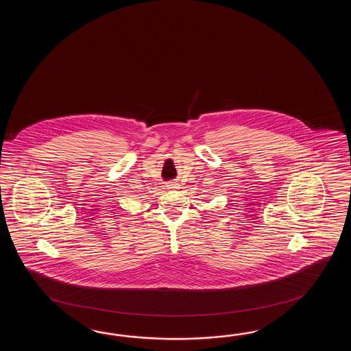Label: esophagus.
I'll return each mask as SVG.
<instances>
[{"label":"esophagus","mask_w":351,"mask_h":351,"mask_svg":"<svg viewBox=\"0 0 351 351\" xmlns=\"http://www.w3.org/2000/svg\"><path fill=\"white\" fill-rule=\"evenodd\" d=\"M165 186L168 188V189H178L179 184L178 183H176V182H168Z\"/></svg>","instance_id":"obj_1"}]
</instances>
